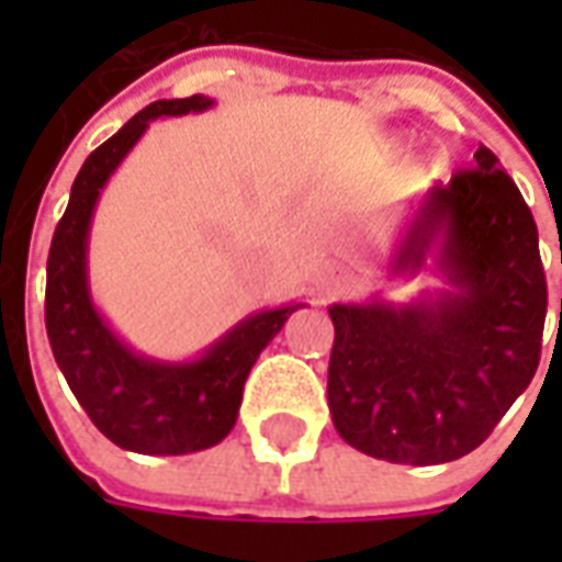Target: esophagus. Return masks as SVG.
I'll return each mask as SVG.
<instances>
[{
	"label": "esophagus",
	"instance_id": "34e87169",
	"mask_svg": "<svg viewBox=\"0 0 562 562\" xmlns=\"http://www.w3.org/2000/svg\"><path fill=\"white\" fill-rule=\"evenodd\" d=\"M349 282V273L340 268H330L325 277H322V282H318V292L322 294H330V292H340L342 285Z\"/></svg>",
	"mask_w": 562,
	"mask_h": 562
}]
</instances>
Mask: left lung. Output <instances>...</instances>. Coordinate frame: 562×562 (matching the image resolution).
I'll use <instances>...</instances> for the list:
<instances>
[{
	"label": "left lung",
	"instance_id": "obj_1",
	"mask_svg": "<svg viewBox=\"0 0 562 562\" xmlns=\"http://www.w3.org/2000/svg\"><path fill=\"white\" fill-rule=\"evenodd\" d=\"M475 165L418 198L391 252V280L430 268L436 289L328 306L330 418L370 458H463L536 376L548 313L539 232L494 153L479 147Z\"/></svg>",
	"mask_w": 562,
	"mask_h": 562
}]
</instances>
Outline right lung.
Returning a JSON list of instances; mask_svg holds the SVG:
<instances>
[{
  "mask_svg": "<svg viewBox=\"0 0 562 562\" xmlns=\"http://www.w3.org/2000/svg\"><path fill=\"white\" fill-rule=\"evenodd\" d=\"M210 95L161 99L108 138L75 177L47 256L44 322L50 349L83 413L114 446L135 454H192L232 434L249 370L294 310L282 304L240 318L201 355L165 361L135 352L99 313L90 292V225L102 189L153 120L210 111Z\"/></svg>",
  "mask_w": 562,
  "mask_h": 562,
  "instance_id": "add662e5",
  "label": "right lung"
}]
</instances>
